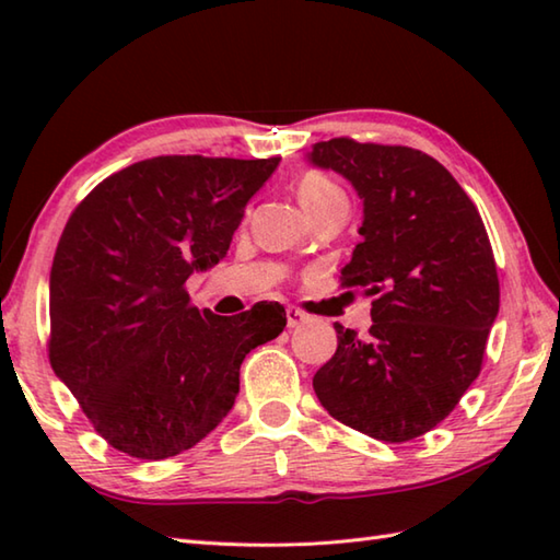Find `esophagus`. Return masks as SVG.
I'll list each match as a JSON object with an SVG mask.
<instances>
[{
    "label": "esophagus",
    "mask_w": 560,
    "mask_h": 560,
    "mask_svg": "<svg viewBox=\"0 0 560 560\" xmlns=\"http://www.w3.org/2000/svg\"><path fill=\"white\" fill-rule=\"evenodd\" d=\"M307 319H311V317H307L303 311H299V307H289V311H287V325H289V329H295V327L305 325Z\"/></svg>",
    "instance_id": "34e87169"
}]
</instances>
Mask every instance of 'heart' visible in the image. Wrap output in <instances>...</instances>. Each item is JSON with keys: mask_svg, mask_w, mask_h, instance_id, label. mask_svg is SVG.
<instances>
[{"mask_svg": "<svg viewBox=\"0 0 560 560\" xmlns=\"http://www.w3.org/2000/svg\"><path fill=\"white\" fill-rule=\"evenodd\" d=\"M335 195H341V189L323 173H307L299 185V199L303 209H311Z\"/></svg>", "mask_w": 560, "mask_h": 560, "instance_id": "b5f03b06", "label": "heart"}]
</instances>
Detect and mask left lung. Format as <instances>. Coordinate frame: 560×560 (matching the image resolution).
I'll list each match as a JSON object with an SVG mask.
<instances>
[{"label":"left lung","mask_w":560,"mask_h":560,"mask_svg":"<svg viewBox=\"0 0 560 560\" xmlns=\"http://www.w3.org/2000/svg\"><path fill=\"white\" fill-rule=\"evenodd\" d=\"M305 161L347 177L363 201V241L341 281L373 299L368 337L335 325L337 351L315 373V395L355 431L407 443L443 421L481 371L501 303L489 235L423 151L329 139Z\"/></svg>","instance_id":"1"}]
</instances>
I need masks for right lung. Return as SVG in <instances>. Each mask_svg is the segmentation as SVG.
Listing matches in <instances>:
<instances>
[{"label": "right lung", "instance_id": "1", "mask_svg": "<svg viewBox=\"0 0 560 560\" xmlns=\"http://www.w3.org/2000/svg\"><path fill=\"white\" fill-rule=\"evenodd\" d=\"M279 161L147 159L69 217L50 269V363L115 450L165 459L197 445L233 409L245 355L287 327L279 303L221 317L185 291L229 253Z\"/></svg>", "mask_w": 560, "mask_h": 560}]
</instances>
